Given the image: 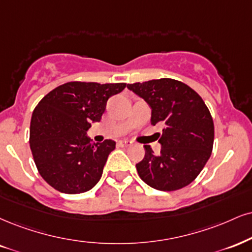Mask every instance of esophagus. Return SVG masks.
Here are the masks:
<instances>
[{
    "label": "esophagus",
    "mask_w": 252,
    "mask_h": 252,
    "mask_svg": "<svg viewBox=\"0 0 252 252\" xmlns=\"http://www.w3.org/2000/svg\"><path fill=\"white\" fill-rule=\"evenodd\" d=\"M118 145H119L120 147H129V146L133 145V142L129 140H120L118 142Z\"/></svg>",
    "instance_id": "34e87169"
}]
</instances>
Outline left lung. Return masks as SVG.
Segmentation results:
<instances>
[{
  "instance_id": "left-lung-1",
  "label": "left lung",
  "mask_w": 252,
  "mask_h": 252,
  "mask_svg": "<svg viewBox=\"0 0 252 252\" xmlns=\"http://www.w3.org/2000/svg\"><path fill=\"white\" fill-rule=\"evenodd\" d=\"M152 108V125L159 133L160 154L145 145V158L136 163L142 181L158 190L181 189L197 178L212 155L214 121L203 99L185 83L170 78L127 85Z\"/></svg>"
}]
</instances>
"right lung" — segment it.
<instances>
[{"label": "right lung", "mask_w": 252, "mask_h": 252, "mask_svg": "<svg viewBox=\"0 0 252 252\" xmlns=\"http://www.w3.org/2000/svg\"><path fill=\"white\" fill-rule=\"evenodd\" d=\"M126 83L69 82L40 100L30 123V148L37 170L56 190L80 194L101 178L113 140L92 144L86 131L100 121L108 98Z\"/></svg>", "instance_id": "add662e5"}]
</instances>
